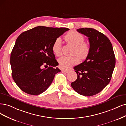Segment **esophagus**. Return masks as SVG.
<instances>
[{
  "instance_id": "34e87169",
  "label": "esophagus",
  "mask_w": 126,
  "mask_h": 126,
  "mask_svg": "<svg viewBox=\"0 0 126 126\" xmlns=\"http://www.w3.org/2000/svg\"><path fill=\"white\" fill-rule=\"evenodd\" d=\"M68 70H67V69H62V70L61 71V72L63 73H67L68 72Z\"/></svg>"
}]
</instances>
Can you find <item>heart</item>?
<instances>
[{"label": "heart", "mask_w": 126, "mask_h": 126, "mask_svg": "<svg viewBox=\"0 0 126 126\" xmlns=\"http://www.w3.org/2000/svg\"><path fill=\"white\" fill-rule=\"evenodd\" d=\"M64 39L68 44L75 46L74 54H76L73 57L64 56L59 59L58 63L60 67L67 69L78 63L80 60L79 58L81 60L86 59L89 54L90 46L88 42L84 41V37L82 35L74 31L68 32L65 36ZM52 48L53 53L57 56L62 54L61 40L60 38L55 39Z\"/></svg>", "instance_id": "1"}]
</instances>
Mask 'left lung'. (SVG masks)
Returning a JSON list of instances; mask_svg holds the SVG:
<instances>
[{"mask_svg":"<svg viewBox=\"0 0 126 126\" xmlns=\"http://www.w3.org/2000/svg\"><path fill=\"white\" fill-rule=\"evenodd\" d=\"M77 31L88 37L90 51L84 61L74 67L77 78L71 86L79 94L90 96L101 92L110 82L115 57L111 42L102 32L91 28Z\"/></svg>","mask_w":126,"mask_h":126,"instance_id":"obj_1","label":"left lung"}]
</instances>
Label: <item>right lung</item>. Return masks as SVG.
<instances>
[{
  "label": "right lung",
  "mask_w": 126,
  "mask_h": 126,
  "mask_svg": "<svg viewBox=\"0 0 126 126\" xmlns=\"http://www.w3.org/2000/svg\"><path fill=\"white\" fill-rule=\"evenodd\" d=\"M69 29L38 26L17 37L10 56L12 78L26 94L38 95L46 90L61 71L52 45ZM44 68H43V67Z\"/></svg>",
  "instance_id": "obj_1"
}]
</instances>
